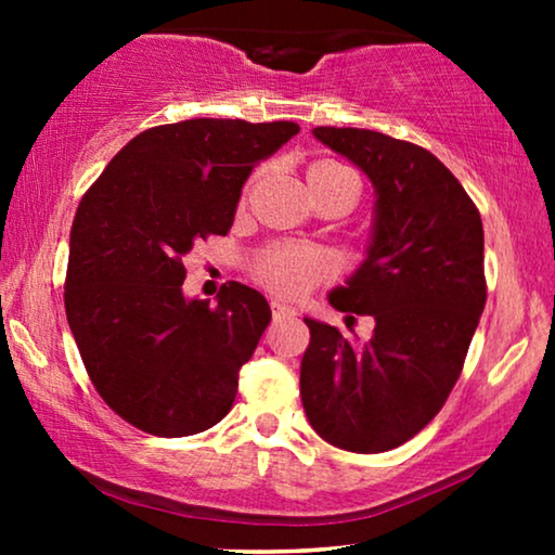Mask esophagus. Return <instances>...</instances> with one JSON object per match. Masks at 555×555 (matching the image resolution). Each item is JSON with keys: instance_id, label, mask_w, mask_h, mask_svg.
<instances>
[{"instance_id": "1", "label": "esophagus", "mask_w": 555, "mask_h": 555, "mask_svg": "<svg viewBox=\"0 0 555 555\" xmlns=\"http://www.w3.org/2000/svg\"><path fill=\"white\" fill-rule=\"evenodd\" d=\"M270 308H272V318H275V321H287V318L298 315V313H295V308L285 306L283 300H272Z\"/></svg>"}]
</instances>
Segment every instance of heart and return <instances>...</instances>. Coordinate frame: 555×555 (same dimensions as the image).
Wrapping results in <instances>:
<instances>
[{
	"mask_svg": "<svg viewBox=\"0 0 555 555\" xmlns=\"http://www.w3.org/2000/svg\"><path fill=\"white\" fill-rule=\"evenodd\" d=\"M348 171L338 164H313L308 171V179H321L328 177V173H340ZM331 262L328 257L318 249L308 247H295V245H275L268 247L264 253L257 257L255 275L264 287L275 291L278 295H285V298H300L306 295L310 287L323 283L325 278L331 275Z\"/></svg>",
	"mask_w": 555,
	"mask_h": 555,
	"instance_id": "b5f03b06",
	"label": "heart"
}]
</instances>
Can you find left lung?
<instances>
[{
  "label": "left lung",
  "mask_w": 555,
  "mask_h": 555,
  "mask_svg": "<svg viewBox=\"0 0 555 555\" xmlns=\"http://www.w3.org/2000/svg\"><path fill=\"white\" fill-rule=\"evenodd\" d=\"M313 135L374 184L366 257L328 295L340 313L374 318V336L359 344L306 318L302 409L328 444L386 452L427 427L457 384L488 298L482 219L427 149L366 128Z\"/></svg>",
  "instance_id": "1"
}]
</instances>
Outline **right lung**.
Instances as JSON below:
<instances>
[{
	"instance_id": "1",
	"label": "right lung",
	"mask_w": 555,
	"mask_h": 555,
	"mask_svg": "<svg viewBox=\"0 0 555 555\" xmlns=\"http://www.w3.org/2000/svg\"><path fill=\"white\" fill-rule=\"evenodd\" d=\"M298 131L293 120L240 118L149 128L82 196L65 313L90 382L133 427L189 437L232 409L270 306L234 280L217 306L189 300L181 260L199 240L230 232L249 173Z\"/></svg>"
}]
</instances>
